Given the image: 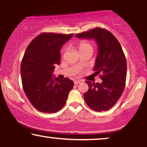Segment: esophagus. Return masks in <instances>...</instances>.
I'll return each instance as SVG.
<instances>
[{
  "mask_svg": "<svg viewBox=\"0 0 147 147\" xmlns=\"http://www.w3.org/2000/svg\"><path fill=\"white\" fill-rule=\"evenodd\" d=\"M81 82H82L81 80H75V81H74V84L77 85V84L81 83Z\"/></svg>",
  "mask_w": 147,
  "mask_h": 147,
  "instance_id": "esophagus-1",
  "label": "esophagus"
}]
</instances>
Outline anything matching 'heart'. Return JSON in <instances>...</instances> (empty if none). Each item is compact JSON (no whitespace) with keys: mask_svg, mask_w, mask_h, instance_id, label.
<instances>
[{"mask_svg":"<svg viewBox=\"0 0 147 147\" xmlns=\"http://www.w3.org/2000/svg\"><path fill=\"white\" fill-rule=\"evenodd\" d=\"M78 49H79L80 52L86 49H92V44L86 41H80L78 45Z\"/></svg>","mask_w":147,"mask_h":147,"instance_id":"obj_1","label":"heart"}]
</instances>
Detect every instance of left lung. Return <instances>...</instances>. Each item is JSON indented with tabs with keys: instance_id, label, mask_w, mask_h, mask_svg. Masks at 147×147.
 I'll use <instances>...</instances> for the list:
<instances>
[{
	"instance_id": "8db88e82",
	"label": "left lung",
	"mask_w": 147,
	"mask_h": 147,
	"mask_svg": "<svg viewBox=\"0 0 147 147\" xmlns=\"http://www.w3.org/2000/svg\"><path fill=\"white\" fill-rule=\"evenodd\" d=\"M76 37L94 39L98 45L94 70L101 74L102 82H86L89 90L84 95L85 102L95 111L108 110L115 105L125 87L126 60L121 45L110 31L100 27L78 33Z\"/></svg>"
}]
</instances>
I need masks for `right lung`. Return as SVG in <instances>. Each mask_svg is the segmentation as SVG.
Wrapping results in <instances>:
<instances>
[{
	"mask_svg": "<svg viewBox=\"0 0 147 147\" xmlns=\"http://www.w3.org/2000/svg\"><path fill=\"white\" fill-rule=\"evenodd\" d=\"M74 34L44 33L32 41L21 65L24 92L32 105L45 113H55L65 104L74 82L68 78H52L61 60L60 50Z\"/></svg>",
	"mask_w": 147,
	"mask_h": 147,
	"instance_id": "add662e5",
	"label": "right lung"
}]
</instances>
